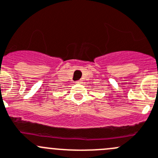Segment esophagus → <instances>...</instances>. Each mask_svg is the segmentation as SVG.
I'll return each instance as SVG.
<instances>
[{
    "mask_svg": "<svg viewBox=\"0 0 158 158\" xmlns=\"http://www.w3.org/2000/svg\"><path fill=\"white\" fill-rule=\"evenodd\" d=\"M76 83H77V84H81V83H82V80H79V81H78V82H76Z\"/></svg>",
    "mask_w": 158,
    "mask_h": 158,
    "instance_id": "obj_1",
    "label": "esophagus"
}]
</instances>
